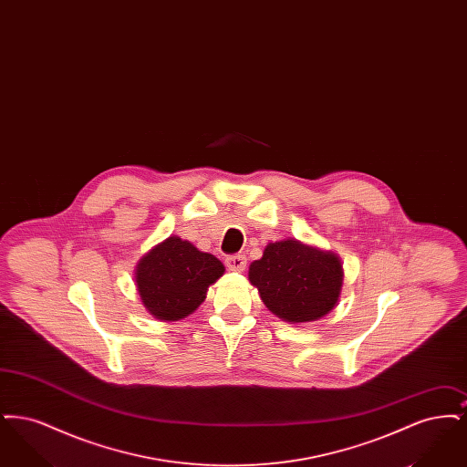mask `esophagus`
Listing matches in <instances>:
<instances>
[{
	"mask_svg": "<svg viewBox=\"0 0 467 467\" xmlns=\"http://www.w3.org/2000/svg\"><path fill=\"white\" fill-rule=\"evenodd\" d=\"M225 266L229 267V271H236V273H242L246 267V257L244 255H231L225 259Z\"/></svg>",
	"mask_w": 467,
	"mask_h": 467,
	"instance_id": "34e87169",
	"label": "esophagus"
}]
</instances>
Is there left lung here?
I'll use <instances>...</instances> for the list:
<instances>
[{
  "label": "left lung",
  "mask_w": 467,
  "mask_h": 467,
  "mask_svg": "<svg viewBox=\"0 0 467 467\" xmlns=\"http://www.w3.org/2000/svg\"><path fill=\"white\" fill-rule=\"evenodd\" d=\"M248 280L267 310L289 324L324 318L337 305L343 265L333 250L285 238L266 244L248 267Z\"/></svg>",
  "instance_id": "left-lung-1"
}]
</instances>
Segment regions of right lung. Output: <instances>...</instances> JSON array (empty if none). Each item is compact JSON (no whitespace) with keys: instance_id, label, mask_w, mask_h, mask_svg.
<instances>
[{"instance_id":"add662e5","label":"right lung","mask_w":467,"mask_h":467,"mask_svg":"<svg viewBox=\"0 0 467 467\" xmlns=\"http://www.w3.org/2000/svg\"><path fill=\"white\" fill-rule=\"evenodd\" d=\"M223 271L215 255L171 234L138 261L134 284L145 310L157 320L177 322L200 308Z\"/></svg>"}]
</instances>
